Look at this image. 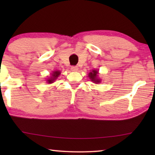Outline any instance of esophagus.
I'll return each mask as SVG.
<instances>
[{
    "instance_id": "obj_1",
    "label": "esophagus",
    "mask_w": 155,
    "mask_h": 155,
    "mask_svg": "<svg viewBox=\"0 0 155 155\" xmlns=\"http://www.w3.org/2000/svg\"><path fill=\"white\" fill-rule=\"evenodd\" d=\"M78 70V66H72L71 67V71H77Z\"/></svg>"
}]
</instances>
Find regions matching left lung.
Listing matches in <instances>:
<instances>
[{"label":"left lung","mask_w":155,"mask_h":155,"mask_svg":"<svg viewBox=\"0 0 155 155\" xmlns=\"http://www.w3.org/2000/svg\"><path fill=\"white\" fill-rule=\"evenodd\" d=\"M97 74H98V72L97 71H92V72L89 73V77L92 81L94 82V83H99L100 82V80L97 78Z\"/></svg>","instance_id":"8db88e82"}]
</instances>
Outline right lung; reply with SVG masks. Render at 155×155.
Instances as JSON below:
<instances>
[{"label": "right lung", "instance_id": "right-lung-1", "mask_svg": "<svg viewBox=\"0 0 155 155\" xmlns=\"http://www.w3.org/2000/svg\"><path fill=\"white\" fill-rule=\"evenodd\" d=\"M60 73H61L59 71H55L54 73H53V74H52V77L49 78L48 80H47V82H48V83H52V82L58 77L59 75H60Z\"/></svg>", "mask_w": 155, "mask_h": 155}]
</instances>
